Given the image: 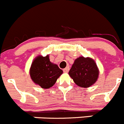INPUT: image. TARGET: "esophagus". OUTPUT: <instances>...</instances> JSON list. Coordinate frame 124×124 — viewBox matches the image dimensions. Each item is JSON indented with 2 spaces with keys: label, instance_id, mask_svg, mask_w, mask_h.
<instances>
[{
  "label": "esophagus",
  "instance_id": "esophagus-1",
  "mask_svg": "<svg viewBox=\"0 0 124 124\" xmlns=\"http://www.w3.org/2000/svg\"><path fill=\"white\" fill-rule=\"evenodd\" d=\"M63 70V72L65 73H67L69 71V67H67L66 68H65Z\"/></svg>",
  "mask_w": 124,
  "mask_h": 124
}]
</instances>
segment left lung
<instances>
[{"label":"left lung","instance_id":"obj_1","mask_svg":"<svg viewBox=\"0 0 124 124\" xmlns=\"http://www.w3.org/2000/svg\"><path fill=\"white\" fill-rule=\"evenodd\" d=\"M69 74L78 87L87 88L96 82L99 70L93 59L81 56L75 59Z\"/></svg>","mask_w":124,"mask_h":124}]
</instances>
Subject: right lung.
<instances>
[{
	"mask_svg": "<svg viewBox=\"0 0 124 124\" xmlns=\"http://www.w3.org/2000/svg\"><path fill=\"white\" fill-rule=\"evenodd\" d=\"M29 74L32 80L42 89H49L55 84L63 71L50 61L49 55H39L32 61Z\"/></svg>",
	"mask_w": 124,
	"mask_h": 124,
	"instance_id": "1",
	"label": "right lung"
}]
</instances>
